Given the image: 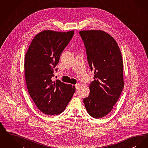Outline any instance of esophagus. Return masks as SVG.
Segmentation results:
<instances>
[{
  "label": "esophagus",
  "instance_id": "esophagus-1",
  "mask_svg": "<svg viewBox=\"0 0 148 148\" xmlns=\"http://www.w3.org/2000/svg\"><path fill=\"white\" fill-rule=\"evenodd\" d=\"M80 84H76L75 86V88L77 90H79V89H80Z\"/></svg>",
  "mask_w": 148,
  "mask_h": 148
}]
</instances>
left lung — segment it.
<instances>
[{
	"label": "left lung",
	"instance_id": "8db88e82",
	"mask_svg": "<svg viewBox=\"0 0 148 148\" xmlns=\"http://www.w3.org/2000/svg\"><path fill=\"white\" fill-rule=\"evenodd\" d=\"M79 34L95 74L89 85L90 95L83 102L91 117L102 118L112 110L124 87L121 52L114 39L104 31H82Z\"/></svg>",
	"mask_w": 148,
	"mask_h": 148
}]
</instances>
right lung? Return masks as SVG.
Segmentation results:
<instances>
[{
    "label": "right lung",
    "mask_w": 148,
    "mask_h": 148,
    "mask_svg": "<svg viewBox=\"0 0 148 148\" xmlns=\"http://www.w3.org/2000/svg\"><path fill=\"white\" fill-rule=\"evenodd\" d=\"M74 31H42L31 42L25 57V74L30 96L37 108L48 115L59 114L65 110L75 88L59 80H52L60 54Z\"/></svg>",
    "instance_id": "obj_1"
}]
</instances>
